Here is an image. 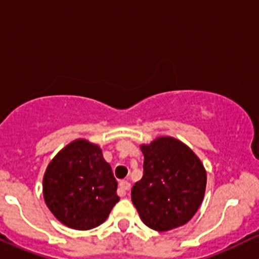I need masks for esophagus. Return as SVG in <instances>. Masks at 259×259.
I'll return each mask as SVG.
<instances>
[{
    "instance_id": "esophagus-1",
    "label": "esophagus",
    "mask_w": 259,
    "mask_h": 259,
    "mask_svg": "<svg viewBox=\"0 0 259 259\" xmlns=\"http://www.w3.org/2000/svg\"><path fill=\"white\" fill-rule=\"evenodd\" d=\"M130 186H132V185H130L129 181H126V180L120 181V183H119V187H118V195H119L120 197H123V196H125L126 192L130 190Z\"/></svg>"
}]
</instances>
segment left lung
<instances>
[{"instance_id": "obj_1", "label": "left lung", "mask_w": 259, "mask_h": 259, "mask_svg": "<svg viewBox=\"0 0 259 259\" xmlns=\"http://www.w3.org/2000/svg\"><path fill=\"white\" fill-rule=\"evenodd\" d=\"M144 177L133 186L132 201L141 221L157 231L185 225L204 197L207 173L189 146L159 136L141 146Z\"/></svg>"}]
</instances>
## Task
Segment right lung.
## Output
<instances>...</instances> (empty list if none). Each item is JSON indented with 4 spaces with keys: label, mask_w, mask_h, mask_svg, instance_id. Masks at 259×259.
I'll return each mask as SVG.
<instances>
[{
    "label": "right lung",
    "mask_w": 259,
    "mask_h": 259,
    "mask_svg": "<svg viewBox=\"0 0 259 259\" xmlns=\"http://www.w3.org/2000/svg\"><path fill=\"white\" fill-rule=\"evenodd\" d=\"M117 180L99 145L76 139L47 165L45 203L65 227L89 230L102 224L119 201Z\"/></svg>",
    "instance_id": "obj_1"
}]
</instances>
